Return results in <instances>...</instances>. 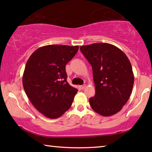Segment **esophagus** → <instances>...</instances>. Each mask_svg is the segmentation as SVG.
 Listing matches in <instances>:
<instances>
[{
  "label": "esophagus",
  "mask_w": 152,
  "mask_h": 152,
  "mask_svg": "<svg viewBox=\"0 0 152 152\" xmlns=\"http://www.w3.org/2000/svg\"><path fill=\"white\" fill-rule=\"evenodd\" d=\"M85 87H86L85 85H83L80 86V89H85Z\"/></svg>",
  "instance_id": "obj_1"
}]
</instances>
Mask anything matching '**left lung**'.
<instances>
[{
    "label": "left lung",
    "instance_id": "1",
    "mask_svg": "<svg viewBox=\"0 0 152 152\" xmlns=\"http://www.w3.org/2000/svg\"><path fill=\"white\" fill-rule=\"evenodd\" d=\"M91 65L96 94L89 98L92 109L104 117L121 110L132 93L134 77L128 56L107 43L80 47Z\"/></svg>",
    "mask_w": 152,
    "mask_h": 152
}]
</instances>
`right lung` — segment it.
Returning <instances> with one entry per match:
<instances>
[{
  "mask_svg": "<svg viewBox=\"0 0 152 152\" xmlns=\"http://www.w3.org/2000/svg\"><path fill=\"white\" fill-rule=\"evenodd\" d=\"M78 46L48 45L36 50L27 61L22 84L29 100L50 119L60 117L71 107L78 92L67 82L65 65Z\"/></svg>",
  "mask_w": 152,
  "mask_h": 152,
  "instance_id": "right-lung-1",
  "label": "right lung"
}]
</instances>
